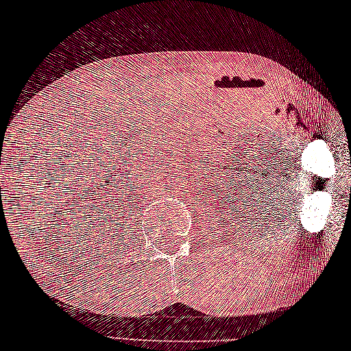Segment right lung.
Listing matches in <instances>:
<instances>
[{
    "label": "right lung",
    "instance_id": "add662e5",
    "mask_svg": "<svg viewBox=\"0 0 351 351\" xmlns=\"http://www.w3.org/2000/svg\"><path fill=\"white\" fill-rule=\"evenodd\" d=\"M235 190H237V193H239V188L235 186ZM243 202H245V201H243ZM185 317H186V315H185ZM194 326H196V328H201V325H199V326H197V325H194Z\"/></svg>",
    "mask_w": 351,
    "mask_h": 351
}]
</instances>
